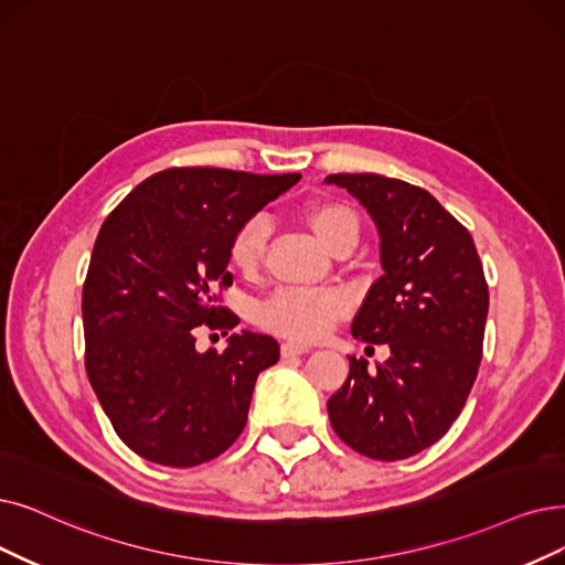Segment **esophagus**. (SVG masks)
<instances>
[{
  "instance_id": "obj_1",
  "label": "esophagus",
  "mask_w": 565,
  "mask_h": 565,
  "mask_svg": "<svg viewBox=\"0 0 565 565\" xmlns=\"http://www.w3.org/2000/svg\"><path fill=\"white\" fill-rule=\"evenodd\" d=\"M310 348L308 345H303V343H297V341H285L282 345H280V352H282V356H299V354H306Z\"/></svg>"
}]
</instances>
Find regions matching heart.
Masks as SVG:
<instances>
[{"instance_id": "heart-1", "label": "heart", "mask_w": 565, "mask_h": 565, "mask_svg": "<svg viewBox=\"0 0 565 565\" xmlns=\"http://www.w3.org/2000/svg\"><path fill=\"white\" fill-rule=\"evenodd\" d=\"M308 227L320 238L327 250H335L348 241L356 243L359 220L354 211L341 201H315L303 213ZM268 217H247L234 232L230 241V264L241 274L257 270L266 241H268ZM348 310V299L333 289H308V287H280L257 308V322L291 341H318L327 335L333 324Z\"/></svg>"}]
</instances>
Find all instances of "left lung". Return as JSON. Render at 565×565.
I'll use <instances>...</instances> for the list:
<instances>
[{
  "label": "left lung",
  "mask_w": 565,
  "mask_h": 565,
  "mask_svg": "<svg viewBox=\"0 0 565 565\" xmlns=\"http://www.w3.org/2000/svg\"><path fill=\"white\" fill-rule=\"evenodd\" d=\"M380 236L382 276L352 335L390 345L385 364L350 359L329 403L333 431L359 455L398 461L440 440L478 377L489 289L472 236L422 188L377 173H331Z\"/></svg>",
  "instance_id": "left-lung-1"
}]
</instances>
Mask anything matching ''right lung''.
I'll return each instance as SVG.
<instances>
[{
  "mask_svg": "<svg viewBox=\"0 0 565 565\" xmlns=\"http://www.w3.org/2000/svg\"><path fill=\"white\" fill-rule=\"evenodd\" d=\"M301 173L183 167L146 178L102 224L83 285L85 371L120 440L139 457L190 468L241 436L276 338L241 331L199 352V329L227 335L215 306L230 287V241Z\"/></svg>",
  "mask_w": 565,
  "mask_h": 565,
  "instance_id": "1",
  "label": "right lung"
}]
</instances>
